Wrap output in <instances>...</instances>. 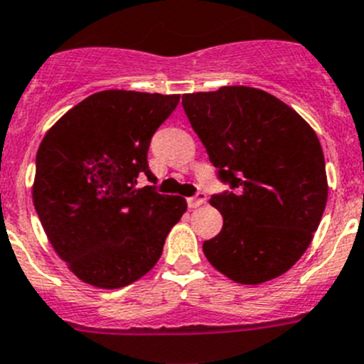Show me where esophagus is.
<instances>
[{"label":"esophagus","mask_w":364,"mask_h":364,"mask_svg":"<svg viewBox=\"0 0 364 364\" xmlns=\"http://www.w3.org/2000/svg\"><path fill=\"white\" fill-rule=\"evenodd\" d=\"M186 203H188L190 208H199V206H203V204L206 203V193L199 192V193H197V196L188 197V199H186Z\"/></svg>","instance_id":"1"}]
</instances>
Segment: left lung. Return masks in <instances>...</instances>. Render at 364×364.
Instances as JSON below:
<instances>
[{"label": "left lung", "instance_id": "obj_1", "mask_svg": "<svg viewBox=\"0 0 364 364\" xmlns=\"http://www.w3.org/2000/svg\"><path fill=\"white\" fill-rule=\"evenodd\" d=\"M183 108L218 178L232 188L210 199L224 225L203 243L204 256L240 284L283 276L306 252L326 210L318 136L294 108L259 88L185 94Z\"/></svg>", "mask_w": 364, "mask_h": 364}]
</instances>
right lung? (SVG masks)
I'll return each instance as SVG.
<instances>
[{"mask_svg":"<svg viewBox=\"0 0 364 364\" xmlns=\"http://www.w3.org/2000/svg\"><path fill=\"white\" fill-rule=\"evenodd\" d=\"M178 94L103 90L49 128L31 186L46 236L69 270L105 290L128 287L156 264L168 231L186 211L179 196L136 188L151 136Z\"/></svg>","mask_w":364,"mask_h":364,"instance_id":"right-lung-1","label":"right lung"}]
</instances>
